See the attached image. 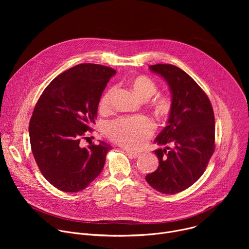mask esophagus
I'll use <instances>...</instances> for the list:
<instances>
[{
    "label": "esophagus",
    "instance_id": "obj_1",
    "mask_svg": "<svg viewBox=\"0 0 249 249\" xmlns=\"http://www.w3.org/2000/svg\"><path fill=\"white\" fill-rule=\"evenodd\" d=\"M126 153H127V155H128L129 157H131V158H134V159L138 158V157L141 155L140 153H137V152H133V151H131V150H126Z\"/></svg>",
    "mask_w": 249,
    "mask_h": 249
}]
</instances>
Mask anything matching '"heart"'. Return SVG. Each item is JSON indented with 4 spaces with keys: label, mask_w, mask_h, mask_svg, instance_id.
Listing matches in <instances>:
<instances>
[{
    "label": "heart",
    "mask_w": 249,
    "mask_h": 249,
    "mask_svg": "<svg viewBox=\"0 0 249 249\" xmlns=\"http://www.w3.org/2000/svg\"><path fill=\"white\" fill-rule=\"evenodd\" d=\"M131 88L135 94L143 100H148L158 91V85L147 76H139L132 80ZM114 89L106 90L99 100V108L105 110L109 107ZM156 115L160 118H166L172 111L173 102L167 95L157 96L152 103ZM155 125L153 121L143 115L119 117L107 123L105 132L115 143L128 147L139 148L153 135Z\"/></svg>",
    "instance_id": "heart-1"
}]
</instances>
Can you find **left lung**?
<instances>
[{"mask_svg": "<svg viewBox=\"0 0 249 249\" xmlns=\"http://www.w3.org/2000/svg\"><path fill=\"white\" fill-rule=\"evenodd\" d=\"M150 69L167 82L173 102L167 126L155 142L172 148L155 151L159 167L146 180L160 193L175 194L200 178L214 154V110L205 91L180 68L157 64Z\"/></svg>", "mask_w": 249, "mask_h": 249, "instance_id": "obj_1", "label": "left lung"}]
</instances>
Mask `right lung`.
<instances>
[{"label":"right lung","mask_w":249,"mask_h":249,"mask_svg":"<svg viewBox=\"0 0 249 249\" xmlns=\"http://www.w3.org/2000/svg\"><path fill=\"white\" fill-rule=\"evenodd\" d=\"M116 71L85 63L56 77L37 100L29 122V140L37 166L54 187L79 192L100 174L111 146H81L92 131L97 106Z\"/></svg>","instance_id":"1"}]
</instances>
